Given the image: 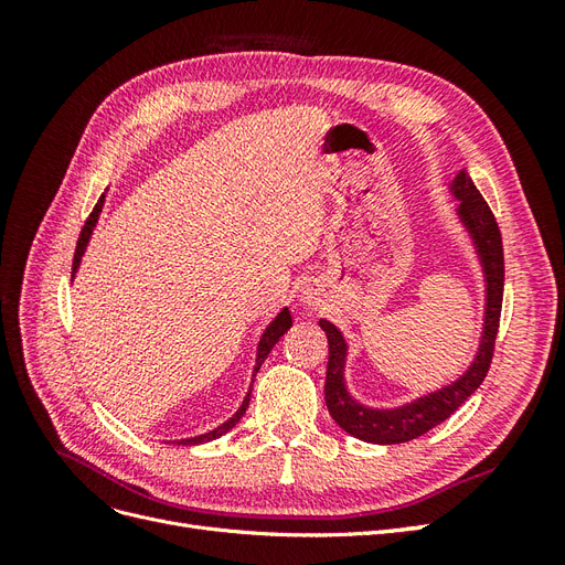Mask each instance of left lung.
Instances as JSON below:
<instances>
[{"mask_svg": "<svg viewBox=\"0 0 565 565\" xmlns=\"http://www.w3.org/2000/svg\"><path fill=\"white\" fill-rule=\"evenodd\" d=\"M452 193L459 200V216L465 221L473 243L481 254V264L486 270L488 282V306H486V328L481 349H478L471 367L455 384L440 388L431 396H424L415 403L396 407V409H370L355 403L344 386V361H347V341L332 322L320 320L322 332L328 334L330 361L328 377H324V403L332 419L347 434L361 438L365 443H377V446H396L419 438L422 434L431 431L434 426L446 422L455 409L465 403L471 393L483 384L486 374L492 363L494 339L500 330L502 316V295H504V249L500 226L490 212L488 202L478 193V188L469 179L467 172H459Z\"/></svg>", "mask_w": 565, "mask_h": 565, "instance_id": "1", "label": "left lung"}]
</instances>
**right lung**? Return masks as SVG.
<instances>
[{"instance_id": "add662e5", "label": "right lung", "mask_w": 565, "mask_h": 565, "mask_svg": "<svg viewBox=\"0 0 565 565\" xmlns=\"http://www.w3.org/2000/svg\"><path fill=\"white\" fill-rule=\"evenodd\" d=\"M100 207H104V195H100V200L96 202V207L92 210V214H89V218L84 221V226H82V233H79V237H77V247H75V256H73V276H75V270H77V266H79V259H82V254H84V247H87V243H89V235H92V231H94V226H96V218H98V214H100ZM292 328V316H289V311L285 309L276 320H273L268 328H266V332H264V337H262V341H259V351H256V367H254V374L259 372V367H262V363L266 361V355L270 353V349L278 344V339ZM249 396H252V388H249V393H247V398L243 401V405H241V409H237V413L226 422V424H221L218 429H214V431H210V434H202V436H195V438H185V440H177V443H181V446H198V443H207V440H214V438H218V436H224L226 431H231L233 426L243 419V415H245V409H247V405H249Z\"/></svg>"}]
</instances>
